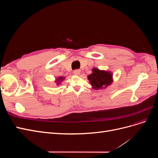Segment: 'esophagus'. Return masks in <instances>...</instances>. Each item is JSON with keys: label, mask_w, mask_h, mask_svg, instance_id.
I'll list each match as a JSON object with an SVG mask.
<instances>
[{"label": "esophagus", "mask_w": 158, "mask_h": 158, "mask_svg": "<svg viewBox=\"0 0 158 158\" xmlns=\"http://www.w3.org/2000/svg\"><path fill=\"white\" fill-rule=\"evenodd\" d=\"M74 74L75 75H79L80 74V70H78V69H76V70H74Z\"/></svg>", "instance_id": "1"}]
</instances>
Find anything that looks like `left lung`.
I'll return each instance as SVG.
<instances>
[{"label":"left lung","mask_w":158,"mask_h":158,"mask_svg":"<svg viewBox=\"0 0 158 158\" xmlns=\"http://www.w3.org/2000/svg\"><path fill=\"white\" fill-rule=\"evenodd\" d=\"M113 76L111 73L109 71L100 70L98 69L94 68L92 73L88 76L92 88L95 89H102L108 86L113 82Z\"/></svg>","instance_id":"1"}]
</instances>
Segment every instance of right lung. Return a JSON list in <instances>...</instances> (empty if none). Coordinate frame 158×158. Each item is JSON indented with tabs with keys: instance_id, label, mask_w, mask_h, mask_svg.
I'll return each instance as SVG.
<instances>
[{
	"instance_id": "add662e5",
	"label": "right lung",
	"mask_w": 158,
	"mask_h": 158,
	"mask_svg": "<svg viewBox=\"0 0 158 158\" xmlns=\"http://www.w3.org/2000/svg\"><path fill=\"white\" fill-rule=\"evenodd\" d=\"M64 79V77H63V76H60L59 78H57V80H56V81L57 84H59L60 83L61 81H63Z\"/></svg>"
}]
</instances>
